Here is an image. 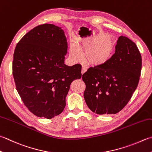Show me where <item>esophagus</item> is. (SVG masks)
<instances>
[{
    "instance_id": "esophagus-1",
    "label": "esophagus",
    "mask_w": 152,
    "mask_h": 152,
    "mask_svg": "<svg viewBox=\"0 0 152 152\" xmlns=\"http://www.w3.org/2000/svg\"><path fill=\"white\" fill-rule=\"evenodd\" d=\"M86 70H87V69H86V68L85 67L83 66V67L82 68V74H83L84 72H86Z\"/></svg>"
}]
</instances>
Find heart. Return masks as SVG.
<instances>
[{"mask_svg": "<svg viewBox=\"0 0 152 152\" xmlns=\"http://www.w3.org/2000/svg\"><path fill=\"white\" fill-rule=\"evenodd\" d=\"M116 49L115 39L107 34H101L86 39L77 43L76 47L72 45L70 57L74 62L84 61L92 66L101 67L108 63Z\"/></svg>", "mask_w": 152, "mask_h": 152, "instance_id": "b5f03b06", "label": "heart"}]
</instances>
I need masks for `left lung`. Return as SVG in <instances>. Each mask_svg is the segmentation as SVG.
Here are the masks:
<instances>
[{
  "label": "left lung",
  "mask_w": 152,
  "mask_h": 152,
  "mask_svg": "<svg viewBox=\"0 0 152 152\" xmlns=\"http://www.w3.org/2000/svg\"><path fill=\"white\" fill-rule=\"evenodd\" d=\"M141 69L142 57L136 45L120 36L108 63L91 67L82 75L86 84L84 97L89 109L98 115L121 111L137 88Z\"/></svg>",
  "instance_id": "left-lung-1"
}]
</instances>
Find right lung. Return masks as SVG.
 <instances>
[{
    "mask_svg": "<svg viewBox=\"0 0 152 152\" xmlns=\"http://www.w3.org/2000/svg\"><path fill=\"white\" fill-rule=\"evenodd\" d=\"M67 37L62 28L45 23L32 29L15 48L12 63L16 90L33 114L50 119L61 114L72 81L82 66L64 64Z\"/></svg>",
    "mask_w": 152,
    "mask_h": 152,
    "instance_id": "right-lung-1",
    "label": "right lung"
}]
</instances>
